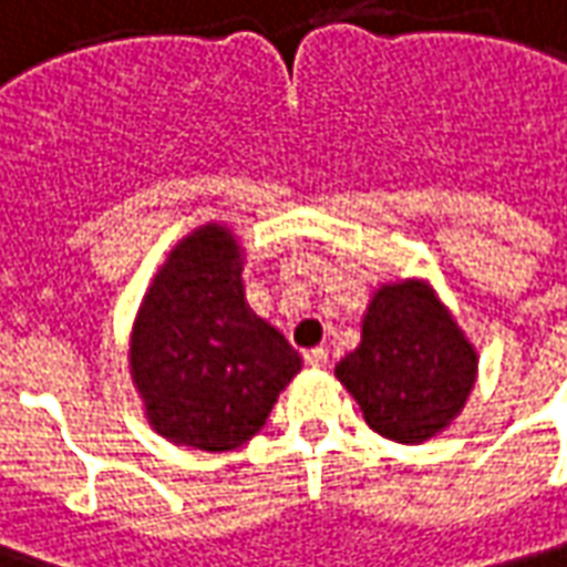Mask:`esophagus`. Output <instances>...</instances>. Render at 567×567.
I'll return each mask as SVG.
<instances>
[{"label":"esophagus","mask_w":567,"mask_h":567,"mask_svg":"<svg viewBox=\"0 0 567 567\" xmlns=\"http://www.w3.org/2000/svg\"><path fill=\"white\" fill-rule=\"evenodd\" d=\"M303 363L310 365V369H322V365L329 363V350L326 348H313L303 353Z\"/></svg>","instance_id":"1"}]
</instances>
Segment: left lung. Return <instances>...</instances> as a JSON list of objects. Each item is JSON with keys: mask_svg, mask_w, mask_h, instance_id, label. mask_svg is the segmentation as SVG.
Listing matches in <instances>:
<instances>
[{"mask_svg": "<svg viewBox=\"0 0 567 567\" xmlns=\"http://www.w3.org/2000/svg\"><path fill=\"white\" fill-rule=\"evenodd\" d=\"M475 369V350L429 285L396 282L372 298L363 341L334 375L369 429L396 444H422L460 413Z\"/></svg>", "mask_w": 567, "mask_h": 567, "instance_id": "8db88e82", "label": "left lung"}]
</instances>
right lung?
Listing matches in <instances>:
<instances>
[{
	"instance_id": "obj_1",
	"label": "right lung",
	"mask_w": 567,
	"mask_h": 567,
	"mask_svg": "<svg viewBox=\"0 0 567 567\" xmlns=\"http://www.w3.org/2000/svg\"><path fill=\"white\" fill-rule=\"evenodd\" d=\"M130 365L154 429L223 453L267 425L300 357L245 307L233 235L204 226L176 245L142 300Z\"/></svg>"
}]
</instances>
